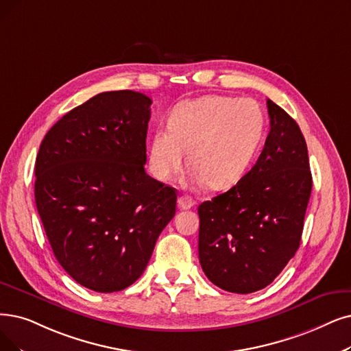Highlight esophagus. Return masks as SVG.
I'll return each instance as SVG.
<instances>
[{
  "label": "esophagus",
  "instance_id": "1",
  "mask_svg": "<svg viewBox=\"0 0 351 351\" xmlns=\"http://www.w3.org/2000/svg\"><path fill=\"white\" fill-rule=\"evenodd\" d=\"M177 203L181 210H189L194 206V200L191 197H189V195H180Z\"/></svg>",
  "mask_w": 351,
  "mask_h": 351
}]
</instances>
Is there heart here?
<instances>
[{"instance_id":"1","label":"heart","mask_w":351,"mask_h":351,"mask_svg":"<svg viewBox=\"0 0 351 351\" xmlns=\"http://www.w3.org/2000/svg\"><path fill=\"white\" fill-rule=\"evenodd\" d=\"M265 131L258 102L210 95L178 104L168 127L152 134L151 170L160 180L180 171L189 149V164L208 189H226L246 173Z\"/></svg>"}]
</instances>
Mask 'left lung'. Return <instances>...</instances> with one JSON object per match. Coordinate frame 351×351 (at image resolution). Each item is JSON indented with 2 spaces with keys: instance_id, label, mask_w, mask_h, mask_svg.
<instances>
[{
  "instance_id": "8db88e82",
  "label": "left lung",
  "mask_w": 351,
  "mask_h": 351,
  "mask_svg": "<svg viewBox=\"0 0 351 351\" xmlns=\"http://www.w3.org/2000/svg\"><path fill=\"white\" fill-rule=\"evenodd\" d=\"M271 130L256 164L236 186L199 206V259L216 287L250 293L269 285L300 247L313 189L304 135L266 102Z\"/></svg>"
}]
</instances>
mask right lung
Segmentation results:
<instances>
[{"label": "right lung", "instance_id": "obj_1", "mask_svg": "<svg viewBox=\"0 0 351 351\" xmlns=\"http://www.w3.org/2000/svg\"><path fill=\"white\" fill-rule=\"evenodd\" d=\"M152 101L96 95L56 122L36 158L34 197L53 254L75 281L117 292L143 275L177 191L145 173Z\"/></svg>", "mask_w": 351, "mask_h": 351}]
</instances>
